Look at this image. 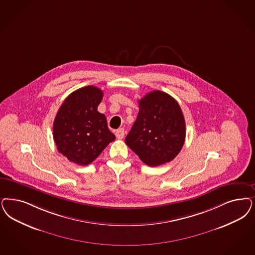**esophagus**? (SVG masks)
Segmentation results:
<instances>
[{
	"instance_id": "1",
	"label": "esophagus",
	"mask_w": 255,
	"mask_h": 255,
	"mask_svg": "<svg viewBox=\"0 0 255 255\" xmlns=\"http://www.w3.org/2000/svg\"><path fill=\"white\" fill-rule=\"evenodd\" d=\"M124 134H125V132H124V129H123V128L119 129L116 132V136H117L118 139H123V137H124Z\"/></svg>"
}]
</instances>
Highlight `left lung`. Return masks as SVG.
<instances>
[{"instance_id":"8db88e82","label":"left lung","mask_w":255,"mask_h":255,"mask_svg":"<svg viewBox=\"0 0 255 255\" xmlns=\"http://www.w3.org/2000/svg\"><path fill=\"white\" fill-rule=\"evenodd\" d=\"M139 112L125 143L149 167L170 162L183 148L185 122L174 98L154 90L138 101Z\"/></svg>"}]
</instances>
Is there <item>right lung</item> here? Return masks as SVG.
<instances>
[{
  "label": "right lung",
  "instance_id": "add662e5",
  "mask_svg": "<svg viewBox=\"0 0 255 255\" xmlns=\"http://www.w3.org/2000/svg\"><path fill=\"white\" fill-rule=\"evenodd\" d=\"M104 92L96 87L79 88L66 98L53 122L58 151L77 165L92 163L116 139L106 116L98 112Z\"/></svg>",
  "mask_w": 255,
  "mask_h": 255
}]
</instances>
